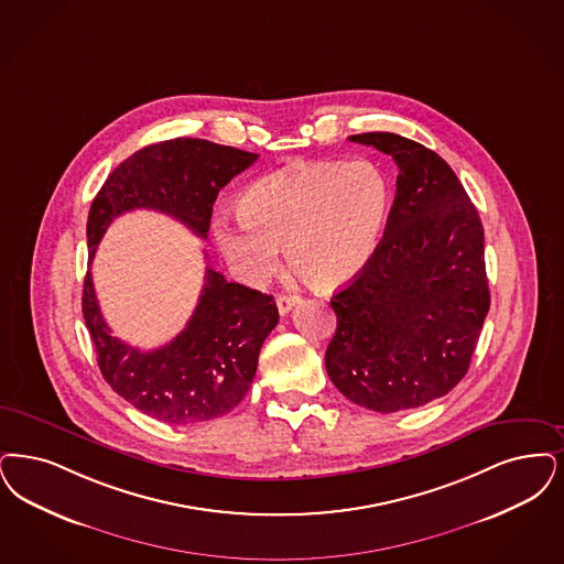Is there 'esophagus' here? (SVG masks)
<instances>
[{"label":"esophagus","mask_w":564,"mask_h":564,"mask_svg":"<svg viewBox=\"0 0 564 564\" xmlns=\"http://www.w3.org/2000/svg\"><path fill=\"white\" fill-rule=\"evenodd\" d=\"M295 304H297L295 295H285V293L276 295V308H279L281 315H288Z\"/></svg>","instance_id":"obj_1"}]
</instances>
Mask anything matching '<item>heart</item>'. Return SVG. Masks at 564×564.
<instances>
[{
  "label": "heart",
  "instance_id": "heart-1",
  "mask_svg": "<svg viewBox=\"0 0 564 564\" xmlns=\"http://www.w3.org/2000/svg\"><path fill=\"white\" fill-rule=\"evenodd\" d=\"M388 184L369 161H318L253 182L237 203L239 225L220 220L216 243L230 269L260 283L279 267V248L311 288L352 281L378 248Z\"/></svg>",
  "mask_w": 564,
  "mask_h": 564
}]
</instances>
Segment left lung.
I'll list each match as a JSON object with an SVG mask.
<instances>
[{
  "label": "left lung",
  "instance_id": "1",
  "mask_svg": "<svg viewBox=\"0 0 564 564\" xmlns=\"http://www.w3.org/2000/svg\"><path fill=\"white\" fill-rule=\"evenodd\" d=\"M399 165L382 241L332 297L329 380L357 405L394 413L445 397L468 373L491 295L478 212L449 163L390 132L350 135Z\"/></svg>",
  "mask_w": 564,
  "mask_h": 564
}]
</instances>
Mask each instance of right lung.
Instances as JSON below:
<instances>
[{
	"mask_svg": "<svg viewBox=\"0 0 564 564\" xmlns=\"http://www.w3.org/2000/svg\"><path fill=\"white\" fill-rule=\"evenodd\" d=\"M258 159L256 153L202 138H174L140 149L119 163L91 202L90 262L117 216L132 209L167 214L207 239L220 188ZM82 311L102 378L119 397L159 422L184 426L220 417L243 401L258 355L279 323L272 295L228 283L212 267L197 308L170 344L138 350L115 338L105 323L91 274L84 281Z\"/></svg>",
	"mask_w": 564,
	"mask_h": 564,
	"instance_id": "1",
	"label": "right lung"
}]
</instances>
